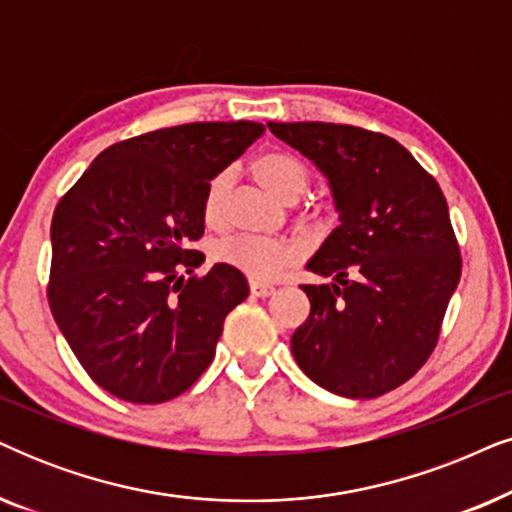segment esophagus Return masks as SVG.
Segmentation results:
<instances>
[{"mask_svg":"<svg viewBox=\"0 0 512 512\" xmlns=\"http://www.w3.org/2000/svg\"><path fill=\"white\" fill-rule=\"evenodd\" d=\"M249 289H251V294L258 298L275 294V287H272V284H263V282H249Z\"/></svg>","mask_w":512,"mask_h":512,"instance_id":"34e87169","label":"esophagus"}]
</instances>
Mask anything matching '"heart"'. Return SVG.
Listing matches in <instances>:
<instances>
[{
  "instance_id": "b5f03b06",
  "label": "heart",
  "mask_w": 512,
  "mask_h": 512,
  "mask_svg": "<svg viewBox=\"0 0 512 512\" xmlns=\"http://www.w3.org/2000/svg\"><path fill=\"white\" fill-rule=\"evenodd\" d=\"M254 176L272 195L284 202H296L310 183V171L301 159L289 152H265L254 162ZM232 190V171L223 169L209 178L202 195V216L211 228L223 225L228 214V195ZM216 261L232 265L249 275L251 280H272L291 263H296L298 247L289 240H270V237L235 235L221 240L214 249Z\"/></svg>"
}]
</instances>
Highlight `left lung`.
<instances>
[{
	"mask_svg": "<svg viewBox=\"0 0 512 512\" xmlns=\"http://www.w3.org/2000/svg\"><path fill=\"white\" fill-rule=\"evenodd\" d=\"M327 176L341 225L308 261L310 315L291 336L303 374L371 400L409 381L435 350L461 251L440 185L395 138L350 124L268 122Z\"/></svg>",
	"mask_w": 512,
	"mask_h": 512,
	"instance_id": "obj_1",
	"label": "left lung"
}]
</instances>
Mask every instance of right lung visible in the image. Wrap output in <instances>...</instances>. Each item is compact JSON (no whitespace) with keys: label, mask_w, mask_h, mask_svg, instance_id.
I'll use <instances>...</instances> for the list:
<instances>
[{"label":"right lung","mask_w":512,"mask_h":512,"mask_svg":"<svg viewBox=\"0 0 512 512\" xmlns=\"http://www.w3.org/2000/svg\"><path fill=\"white\" fill-rule=\"evenodd\" d=\"M265 131L256 122H192L103 150L51 221L49 305L72 353L110 395L159 404L185 393L216 355L247 277L204 254L209 178ZM190 274L188 281L184 275Z\"/></svg>","instance_id":"obj_1"}]
</instances>
